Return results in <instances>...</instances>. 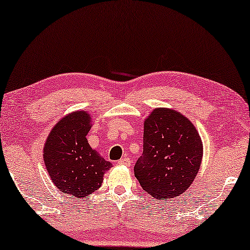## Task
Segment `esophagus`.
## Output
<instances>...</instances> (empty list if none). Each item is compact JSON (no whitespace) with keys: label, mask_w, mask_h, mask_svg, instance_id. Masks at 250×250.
<instances>
[{"label":"esophagus","mask_w":250,"mask_h":250,"mask_svg":"<svg viewBox=\"0 0 250 250\" xmlns=\"http://www.w3.org/2000/svg\"><path fill=\"white\" fill-rule=\"evenodd\" d=\"M118 164H122V165H125V167H129L130 165V160L128 157H125V159H121L118 161Z\"/></svg>","instance_id":"obj_1"}]
</instances>
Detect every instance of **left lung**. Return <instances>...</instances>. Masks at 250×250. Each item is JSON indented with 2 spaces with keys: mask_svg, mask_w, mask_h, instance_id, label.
I'll return each instance as SVG.
<instances>
[{
  "mask_svg": "<svg viewBox=\"0 0 250 250\" xmlns=\"http://www.w3.org/2000/svg\"><path fill=\"white\" fill-rule=\"evenodd\" d=\"M203 159V144L195 125L170 108H155L144 122V152L135 175L144 190L170 199L190 187Z\"/></svg>",
  "mask_w": 250,
  "mask_h": 250,
  "instance_id": "1",
  "label": "left lung"
}]
</instances>
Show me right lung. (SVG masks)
<instances>
[{"label": "right lung", "instance_id": "add662e5", "mask_svg": "<svg viewBox=\"0 0 250 250\" xmlns=\"http://www.w3.org/2000/svg\"><path fill=\"white\" fill-rule=\"evenodd\" d=\"M90 126L88 112H72L53 126L44 146V163L52 182L71 198L93 194L112 167L89 146L86 136Z\"/></svg>", "mask_w": 250, "mask_h": 250}]
</instances>
